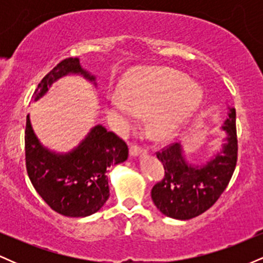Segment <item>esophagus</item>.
<instances>
[{"mask_svg": "<svg viewBox=\"0 0 263 263\" xmlns=\"http://www.w3.org/2000/svg\"><path fill=\"white\" fill-rule=\"evenodd\" d=\"M129 155L132 157H137V156H144L146 155V149H143L142 147L137 146V144H132L129 147Z\"/></svg>", "mask_w": 263, "mask_h": 263, "instance_id": "34e87169", "label": "esophagus"}]
</instances>
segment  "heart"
I'll use <instances>...</instances> for the list:
<instances>
[{"label": "heart", "instance_id": "heart-1", "mask_svg": "<svg viewBox=\"0 0 263 263\" xmlns=\"http://www.w3.org/2000/svg\"><path fill=\"white\" fill-rule=\"evenodd\" d=\"M203 98V89L179 71L148 68L126 78L121 93L107 96L106 111L121 132L134 128L141 115L149 114L151 134L163 140L200 107Z\"/></svg>", "mask_w": 263, "mask_h": 263}]
</instances>
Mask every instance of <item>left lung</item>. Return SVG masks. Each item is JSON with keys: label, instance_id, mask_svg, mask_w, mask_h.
<instances>
[{"label": "left lung", "instance_id": "left-lung-1", "mask_svg": "<svg viewBox=\"0 0 263 263\" xmlns=\"http://www.w3.org/2000/svg\"><path fill=\"white\" fill-rule=\"evenodd\" d=\"M225 143L204 164L185 159L180 143L170 144L157 152L164 167V177L152 188L157 209L168 218L189 220L213 206L226 189L237 162L236 112L229 107V117L221 126Z\"/></svg>", "mask_w": 263, "mask_h": 263}]
</instances>
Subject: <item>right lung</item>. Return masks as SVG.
I'll return each mask as SVG.
<instances>
[{
  "label": "right lung",
  "mask_w": 263,
  "mask_h": 263,
  "mask_svg": "<svg viewBox=\"0 0 263 263\" xmlns=\"http://www.w3.org/2000/svg\"><path fill=\"white\" fill-rule=\"evenodd\" d=\"M83 75L96 85L95 77L84 70L79 58L62 60L38 84L34 101L47 93L53 83L65 75ZM26 167L29 179L42 199L60 215L85 218L104 206L110 197L107 168L125 162L128 147L119 136L96 125L79 146L68 153L45 148L27 116Z\"/></svg>",
  "instance_id": "right-lung-1"
}]
</instances>
